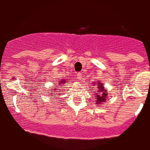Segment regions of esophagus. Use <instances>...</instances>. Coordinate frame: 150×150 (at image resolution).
Returning <instances> with one entry per match:
<instances>
[{"mask_svg": "<svg viewBox=\"0 0 150 150\" xmlns=\"http://www.w3.org/2000/svg\"><path fill=\"white\" fill-rule=\"evenodd\" d=\"M75 76H76V80H81V77H82V74L81 73H76V75H75Z\"/></svg>", "mask_w": 150, "mask_h": 150, "instance_id": "34e87169", "label": "esophagus"}]
</instances>
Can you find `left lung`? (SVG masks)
<instances>
[{
  "instance_id": "1",
  "label": "left lung",
  "mask_w": 150,
  "mask_h": 150,
  "mask_svg": "<svg viewBox=\"0 0 150 150\" xmlns=\"http://www.w3.org/2000/svg\"><path fill=\"white\" fill-rule=\"evenodd\" d=\"M93 84H96L95 83H93ZM98 86H99L98 87V88H99V90H98V92L99 93H98V94H96V98H97V100H96V103H100V102H103L104 100H105V99H106V98H107L108 96V93H107V91L105 89V87H104V84H101L100 83H98ZM102 91L103 92H101V91ZM100 92L101 93H100Z\"/></svg>"
}]
</instances>
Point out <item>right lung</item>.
Instances as JSON below:
<instances>
[{
    "label": "right lung",
    "instance_id": "add662e5",
    "mask_svg": "<svg viewBox=\"0 0 150 150\" xmlns=\"http://www.w3.org/2000/svg\"><path fill=\"white\" fill-rule=\"evenodd\" d=\"M65 83H66V82H65ZM64 83V82H59V81H58V83H59V84H60V83ZM56 86H57V87H59V85H56ZM51 91H52V90L51 89ZM57 91V90H55V91ZM53 92H54V91H52V93H53ZM55 94H52V95H51V96H52V97H54Z\"/></svg>",
    "mask_w": 150,
    "mask_h": 150
}]
</instances>
